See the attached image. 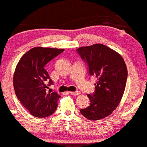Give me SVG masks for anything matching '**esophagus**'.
I'll return each mask as SVG.
<instances>
[{"label":"esophagus","instance_id":"34e87169","mask_svg":"<svg viewBox=\"0 0 147 147\" xmlns=\"http://www.w3.org/2000/svg\"><path fill=\"white\" fill-rule=\"evenodd\" d=\"M70 93L72 95H77L80 94V92H79V91H76V92H70Z\"/></svg>","mask_w":147,"mask_h":147}]
</instances>
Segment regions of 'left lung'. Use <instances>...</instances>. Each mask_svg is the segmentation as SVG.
Returning a JSON list of instances; mask_svg holds the SVG:
<instances>
[{
    "instance_id": "1",
    "label": "left lung",
    "mask_w": 147,
    "mask_h": 147,
    "mask_svg": "<svg viewBox=\"0 0 147 147\" xmlns=\"http://www.w3.org/2000/svg\"><path fill=\"white\" fill-rule=\"evenodd\" d=\"M88 64L89 75L97 79L95 92L88 94L90 105L80 113L90 120L102 119L112 113L120 102L127 79V68L117 52L103 44L81 47L77 50Z\"/></svg>"
}]
</instances>
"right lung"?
<instances>
[{"instance_id": "right-lung-1", "label": "right lung", "mask_w": 147, "mask_h": 147, "mask_svg": "<svg viewBox=\"0 0 147 147\" xmlns=\"http://www.w3.org/2000/svg\"><path fill=\"white\" fill-rule=\"evenodd\" d=\"M64 49L36 47L21 57L16 65L13 84L16 97L34 117L43 118L55 112L61 96L48 91L53 84L45 66Z\"/></svg>"}]
</instances>
